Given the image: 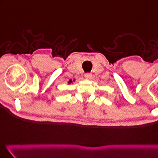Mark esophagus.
<instances>
[{
    "label": "esophagus",
    "instance_id": "esophagus-1",
    "mask_svg": "<svg viewBox=\"0 0 158 158\" xmlns=\"http://www.w3.org/2000/svg\"><path fill=\"white\" fill-rule=\"evenodd\" d=\"M84 77H85V78L86 79H89V80H90L91 78H92V75H91V74H89V73H87V74L84 75Z\"/></svg>",
    "mask_w": 158,
    "mask_h": 158
}]
</instances>
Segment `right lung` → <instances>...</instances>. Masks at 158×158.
Wrapping results in <instances>:
<instances>
[{
	"instance_id": "1",
	"label": "right lung",
	"mask_w": 158,
	"mask_h": 158,
	"mask_svg": "<svg viewBox=\"0 0 158 158\" xmlns=\"http://www.w3.org/2000/svg\"><path fill=\"white\" fill-rule=\"evenodd\" d=\"M75 80V79H74ZM74 80H73V81H72V80L71 79H70L69 80V82H68V84H71V83H72V82L73 81H74Z\"/></svg>"
}]
</instances>
